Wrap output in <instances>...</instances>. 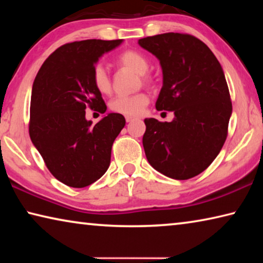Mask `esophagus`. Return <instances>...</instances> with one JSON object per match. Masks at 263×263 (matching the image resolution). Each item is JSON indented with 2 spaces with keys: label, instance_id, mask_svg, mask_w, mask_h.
<instances>
[{
  "label": "esophagus",
  "instance_id": "1",
  "mask_svg": "<svg viewBox=\"0 0 263 263\" xmlns=\"http://www.w3.org/2000/svg\"><path fill=\"white\" fill-rule=\"evenodd\" d=\"M125 121H126L127 123H130V122H132V121H135V117H131V116H126Z\"/></svg>",
  "mask_w": 263,
  "mask_h": 263
}]
</instances>
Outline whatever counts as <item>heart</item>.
I'll list each match as a JSON object with an SVG mask.
<instances>
[{
	"mask_svg": "<svg viewBox=\"0 0 263 263\" xmlns=\"http://www.w3.org/2000/svg\"><path fill=\"white\" fill-rule=\"evenodd\" d=\"M117 64L119 66H123V67L130 68L133 72L139 74L142 82H152V78L147 74L151 66L149 60L141 52L135 50L124 51L118 55ZM91 79L94 87L101 94H109L111 91V80L105 68L102 65L95 66L94 69H92ZM148 103V95L145 94V92H138V94H133L130 96H116L110 101L109 106L114 112L135 117V116H139L144 112Z\"/></svg>",
	"mask_w": 263,
	"mask_h": 263,
	"instance_id": "b5f03b06",
	"label": "heart"
}]
</instances>
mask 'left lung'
I'll list each match as a JSON object with an SVG mask.
<instances>
[{"label": "left lung", "instance_id": "1", "mask_svg": "<svg viewBox=\"0 0 263 263\" xmlns=\"http://www.w3.org/2000/svg\"><path fill=\"white\" fill-rule=\"evenodd\" d=\"M138 44L161 65L162 88L155 108L175 116L169 123L145 119L146 158L171 179H191L210 166L228 137L232 103L224 70L194 35L169 32Z\"/></svg>", "mask_w": 263, "mask_h": 263}]
</instances>
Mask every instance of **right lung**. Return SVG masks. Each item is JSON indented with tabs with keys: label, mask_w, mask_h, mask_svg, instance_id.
I'll list each match as a JSON object with an SVG mask.
<instances>
[{
	"label": "right lung",
	"mask_w": 263,
	"mask_h": 263,
	"mask_svg": "<svg viewBox=\"0 0 263 263\" xmlns=\"http://www.w3.org/2000/svg\"><path fill=\"white\" fill-rule=\"evenodd\" d=\"M123 43L74 42L47 58L35 77L30 108V138L48 171L62 183L83 188L104 175L111 147L125 125L121 114L105 115L92 125L86 108L104 114L106 105L92 83L100 58Z\"/></svg>",
	"instance_id": "1"
}]
</instances>
